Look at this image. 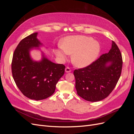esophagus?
Segmentation results:
<instances>
[{"label":"esophagus","mask_w":134,"mask_h":134,"mask_svg":"<svg viewBox=\"0 0 134 134\" xmlns=\"http://www.w3.org/2000/svg\"><path fill=\"white\" fill-rule=\"evenodd\" d=\"M65 71L66 72H70L71 71V69L70 68L67 67L65 68Z\"/></svg>","instance_id":"34e87169"}]
</instances>
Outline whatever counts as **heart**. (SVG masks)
Wrapping results in <instances>:
<instances>
[{"instance_id": "obj_1", "label": "heart", "mask_w": 134, "mask_h": 134, "mask_svg": "<svg viewBox=\"0 0 134 134\" xmlns=\"http://www.w3.org/2000/svg\"><path fill=\"white\" fill-rule=\"evenodd\" d=\"M99 42L85 36H70L61 42V46L55 49L56 56L62 61L72 55V62L75 66L84 68L94 62L100 52Z\"/></svg>"}]
</instances>
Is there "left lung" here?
Wrapping results in <instances>:
<instances>
[{"instance_id":"left-lung-1","label":"left lung","mask_w":134,"mask_h":134,"mask_svg":"<svg viewBox=\"0 0 134 134\" xmlns=\"http://www.w3.org/2000/svg\"><path fill=\"white\" fill-rule=\"evenodd\" d=\"M122 67V55L112 41L108 53L102 55L88 66L74 71L77 94L90 102L106 98L118 82Z\"/></svg>"}]
</instances>
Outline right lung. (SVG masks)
Here are the masks:
<instances>
[{"label": "right lung", "instance_id": "obj_1", "mask_svg": "<svg viewBox=\"0 0 134 134\" xmlns=\"http://www.w3.org/2000/svg\"><path fill=\"white\" fill-rule=\"evenodd\" d=\"M37 35L35 32L21 40L14 52L12 62V75L17 87L24 96L36 100L53 94L65 68L63 64L51 62L43 52L39 62L31 58L30 51L42 46Z\"/></svg>", "mask_w": 134, "mask_h": 134}]
</instances>
